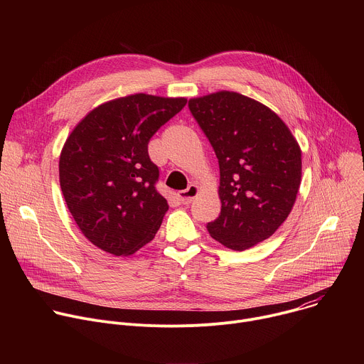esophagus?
Wrapping results in <instances>:
<instances>
[{
    "label": "esophagus",
    "instance_id": "esophagus-1",
    "mask_svg": "<svg viewBox=\"0 0 364 364\" xmlns=\"http://www.w3.org/2000/svg\"><path fill=\"white\" fill-rule=\"evenodd\" d=\"M200 193V187L196 184H191L187 190H183L178 193V198L183 204H190Z\"/></svg>",
    "mask_w": 364,
    "mask_h": 364
}]
</instances>
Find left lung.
Returning a JSON list of instances; mask_svg holds the SVG:
<instances>
[{
  "label": "left lung",
  "mask_w": 364,
  "mask_h": 364,
  "mask_svg": "<svg viewBox=\"0 0 364 364\" xmlns=\"http://www.w3.org/2000/svg\"><path fill=\"white\" fill-rule=\"evenodd\" d=\"M188 108L219 160L222 210L207 223L210 236L232 250L271 237L299 190L298 141L271 108L237 92L191 97Z\"/></svg>",
  "instance_id": "8db88e82"
}]
</instances>
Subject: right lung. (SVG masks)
I'll return each mask as SVG.
<instances>
[{"label": "right lung", "instance_id": "obj_1", "mask_svg": "<svg viewBox=\"0 0 364 364\" xmlns=\"http://www.w3.org/2000/svg\"><path fill=\"white\" fill-rule=\"evenodd\" d=\"M186 97L134 93L103 102L69 134L59 160L68 209L83 236L115 256L151 242L168 210L148 142Z\"/></svg>", "mask_w": 364, "mask_h": 364}]
</instances>
